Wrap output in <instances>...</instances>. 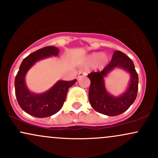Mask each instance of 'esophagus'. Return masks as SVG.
<instances>
[{
  "label": "esophagus",
  "instance_id": "esophagus-1",
  "mask_svg": "<svg viewBox=\"0 0 158 158\" xmlns=\"http://www.w3.org/2000/svg\"><path fill=\"white\" fill-rule=\"evenodd\" d=\"M85 76H86V73H85V72L80 71V72H79V74H78V77H77V78H78V79H79V78L85 77Z\"/></svg>",
  "mask_w": 158,
  "mask_h": 158
}]
</instances>
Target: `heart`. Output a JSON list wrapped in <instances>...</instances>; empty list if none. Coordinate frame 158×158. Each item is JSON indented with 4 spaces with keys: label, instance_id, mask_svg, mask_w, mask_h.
Here are the masks:
<instances>
[{
    "label": "heart",
    "instance_id": "heart-1",
    "mask_svg": "<svg viewBox=\"0 0 158 158\" xmlns=\"http://www.w3.org/2000/svg\"><path fill=\"white\" fill-rule=\"evenodd\" d=\"M109 60V57L106 53L100 54L99 52H93L88 56L86 59V63L88 64H94L97 62V66L99 68H103L106 66Z\"/></svg>",
    "mask_w": 158,
    "mask_h": 158
}]
</instances>
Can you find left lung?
<instances>
[{
	"instance_id": "obj_1",
	"label": "left lung",
	"mask_w": 158,
	"mask_h": 158,
	"mask_svg": "<svg viewBox=\"0 0 158 158\" xmlns=\"http://www.w3.org/2000/svg\"><path fill=\"white\" fill-rule=\"evenodd\" d=\"M116 68L122 69L130 75L127 90L117 97L108 93L104 85V78ZM88 77L90 80L89 102L96 111L114 117L126 111L135 102L138 90V75L131 59L121 51L114 52L110 62L102 71L90 73Z\"/></svg>"
}]
</instances>
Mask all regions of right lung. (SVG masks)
<instances>
[{
    "label": "right lung",
    "mask_w": 158,
    "mask_h": 158,
    "mask_svg": "<svg viewBox=\"0 0 158 158\" xmlns=\"http://www.w3.org/2000/svg\"><path fill=\"white\" fill-rule=\"evenodd\" d=\"M59 49L53 46L45 47L30 54L23 59L15 79V96L20 107L27 114L39 118L50 117L61 110L68 90L77 80H59L50 89L41 94L30 91L27 86L25 77L36 62L51 56H57Z\"/></svg>",
    "instance_id": "add662e5"
}]
</instances>
